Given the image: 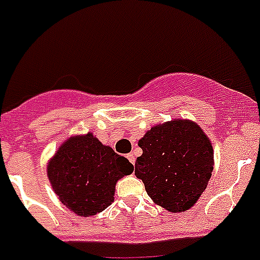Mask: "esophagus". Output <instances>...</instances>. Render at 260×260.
I'll return each instance as SVG.
<instances>
[{"label": "esophagus", "instance_id": "34e87169", "mask_svg": "<svg viewBox=\"0 0 260 260\" xmlns=\"http://www.w3.org/2000/svg\"><path fill=\"white\" fill-rule=\"evenodd\" d=\"M126 158L129 159V162L132 163V165H135V160H136V158H135L134 154H128V155H126Z\"/></svg>", "mask_w": 260, "mask_h": 260}]
</instances>
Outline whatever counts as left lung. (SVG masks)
<instances>
[{"instance_id": "1", "label": "left lung", "mask_w": 260, "mask_h": 260, "mask_svg": "<svg viewBox=\"0 0 260 260\" xmlns=\"http://www.w3.org/2000/svg\"><path fill=\"white\" fill-rule=\"evenodd\" d=\"M138 144L143 154L135 174L152 201L173 213L194 206L213 171V147L205 132L190 120H171L152 126Z\"/></svg>"}]
</instances>
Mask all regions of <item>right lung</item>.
Instances as JSON below:
<instances>
[{
	"label": "right lung",
	"mask_w": 260,
	"mask_h": 260,
	"mask_svg": "<svg viewBox=\"0 0 260 260\" xmlns=\"http://www.w3.org/2000/svg\"><path fill=\"white\" fill-rule=\"evenodd\" d=\"M134 173V165L93 134L73 136L59 147L47 175L62 204L79 216H94L114 201L116 182Z\"/></svg>",
	"instance_id": "right-lung-1"
}]
</instances>
